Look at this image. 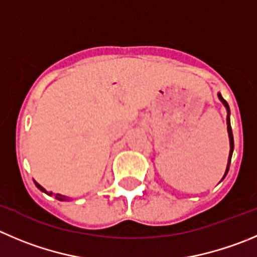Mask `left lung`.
Segmentation results:
<instances>
[{
    "label": "left lung",
    "instance_id": "1",
    "mask_svg": "<svg viewBox=\"0 0 257 257\" xmlns=\"http://www.w3.org/2000/svg\"><path fill=\"white\" fill-rule=\"evenodd\" d=\"M218 98L221 99L222 103L224 104V107L227 108V130H228V136H229V146H231V149H229V156H228V164H227V169H226V173H224V177L227 175V173H228V169H229V164H231V158H232V153H233V135H232V128H231V121H229V107H228V103H227L226 101L223 99V97L221 96V94L218 93ZM224 177L222 178V179H224Z\"/></svg>",
    "mask_w": 257,
    "mask_h": 257
}]
</instances>
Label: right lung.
Segmentation results:
<instances>
[{
	"label": "right lung",
	"mask_w": 257,
	"mask_h": 257,
	"mask_svg": "<svg viewBox=\"0 0 257 257\" xmlns=\"http://www.w3.org/2000/svg\"><path fill=\"white\" fill-rule=\"evenodd\" d=\"M34 183H35V185H36V187L39 188V189L41 190V192L46 193V194H49V195H51V194H53V193H51V192H48V190H45V189H44V188L41 187V185L39 184V183H36L35 180H34ZM55 198H57V199H59V200H64V199H68V198L65 197V195H60V194H57V195H55Z\"/></svg>",
	"instance_id": "1"
}]
</instances>
